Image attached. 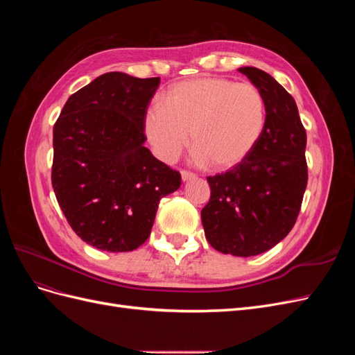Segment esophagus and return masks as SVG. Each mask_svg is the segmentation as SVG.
<instances>
[{"label":"esophagus","instance_id":"34e87169","mask_svg":"<svg viewBox=\"0 0 355 355\" xmlns=\"http://www.w3.org/2000/svg\"><path fill=\"white\" fill-rule=\"evenodd\" d=\"M182 180L184 182H187V180H191V179H194L196 178V175L194 173H191V171H188V170H182Z\"/></svg>","mask_w":355,"mask_h":355}]
</instances>
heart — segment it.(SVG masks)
<instances>
[{
  "mask_svg": "<svg viewBox=\"0 0 355 355\" xmlns=\"http://www.w3.org/2000/svg\"><path fill=\"white\" fill-rule=\"evenodd\" d=\"M265 120V99L253 84L201 77L171 85L164 105H149L144 130L154 154L164 163L180 157L191 133L198 163L210 161L214 168L230 170L252 154Z\"/></svg>",
  "mask_w": 355,
  "mask_h": 355,
  "instance_id": "heart-1",
  "label": "heart"
}]
</instances>
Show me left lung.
<instances>
[{
	"label": "left lung",
	"instance_id": "1",
	"mask_svg": "<svg viewBox=\"0 0 355 355\" xmlns=\"http://www.w3.org/2000/svg\"><path fill=\"white\" fill-rule=\"evenodd\" d=\"M239 71L263 96L265 130L241 164L207 178L210 200L201 222L213 249L249 257L270 250L293 228L308 182L306 132L282 84L253 67Z\"/></svg>",
	"mask_w": 355,
	"mask_h": 355
}]
</instances>
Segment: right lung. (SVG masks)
I'll return each instance as SVG.
<instances>
[{
  "label": "right lung",
  "mask_w": 355,
  "mask_h": 355,
  "mask_svg": "<svg viewBox=\"0 0 355 355\" xmlns=\"http://www.w3.org/2000/svg\"><path fill=\"white\" fill-rule=\"evenodd\" d=\"M159 78L106 72L67 101L53 127L51 185L71 228L105 252H132L151 234L179 171L146 146L144 116Z\"/></svg>",
  "instance_id": "add662e5"
}]
</instances>
